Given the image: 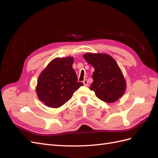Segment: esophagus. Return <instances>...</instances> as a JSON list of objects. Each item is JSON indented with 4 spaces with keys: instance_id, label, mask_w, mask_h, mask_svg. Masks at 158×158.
<instances>
[{
    "instance_id": "obj_1",
    "label": "esophagus",
    "mask_w": 158,
    "mask_h": 158,
    "mask_svg": "<svg viewBox=\"0 0 158 158\" xmlns=\"http://www.w3.org/2000/svg\"><path fill=\"white\" fill-rule=\"evenodd\" d=\"M83 83H84V85H85V86H88V85H89L88 82V80H87L86 79H85V80H84Z\"/></svg>"
}]
</instances>
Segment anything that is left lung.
I'll use <instances>...</instances> for the list:
<instances>
[{
	"mask_svg": "<svg viewBox=\"0 0 158 158\" xmlns=\"http://www.w3.org/2000/svg\"><path fill=\"white\" fill-rule=\"evenodd\" d=\"M83 56L95 69L90 89L97 98L106 103L115 102L121 98L127 83L116 61L107 54L86 53Z\"/></svg>",
	"mask_w": 158,
	"mask_h": 158,
	"instance_id": "8db88e82",
	"label": "left lung"
}]
</instances>
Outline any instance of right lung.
I'll use <instances>...</instances> for the list:
<instances>
[{
    "instance_id": "obj_1",
    "label": "right lung",
    "mask_w": 158,
    "mask_h": 158,
    "mask_svg": "<svg viewBox=\"0 0 158 158\" xmlns=\"http://www.w3.org/2000/svg\"><path fill=\"white\" fill-rule=\"evenodd\" d=\"M73 57L56 58L47 65L37 80V97L47 106L58 108L73 97L83 83L78 82L73 69Z\"/></svg>"
}]
</instances>
